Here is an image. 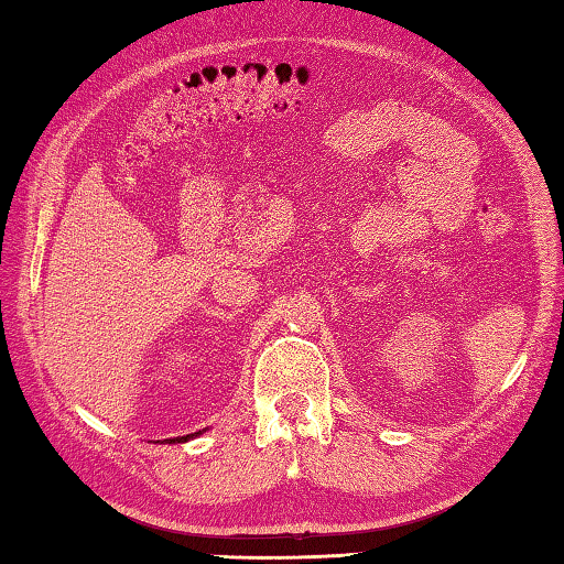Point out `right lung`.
<instances>
[{"instance_id":"1","label":"right lung","mask_w":564,"mask_h":564,"mask_svg":"<svg viewBox=\"0 0 564 564\" xmlns=\"http://www.w3.org/2000/svg\"><path fill=\"white\" fill-rule=\"evenodd\" d=\"M188 438H194V434H188V436H182V438H166L170 443H178V441H188Z\"/></svg>"}]
</instances>
